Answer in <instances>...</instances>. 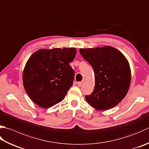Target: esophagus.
Wrapping results in <instances>:
<instances>
[{
  "label": "esophagus",
  "instance_id": "esophagus-1",
  "mask_svg": "<svg viewBox=\"0 0 149 149\" xmlns=\"http://www.w3.org/2000/svg\"><path fill=\"white\" fill-rule=\"evenodd\" d=\"M84 84V82H83V81H82V82H78V86L79 87H82Z\"/></svg>",
  "mask_w": 149,
  "mask_h": 149
}]
</instances>
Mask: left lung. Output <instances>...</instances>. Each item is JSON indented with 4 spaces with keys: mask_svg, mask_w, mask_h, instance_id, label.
<instances>
[{
    "mask_svg": "<svg viewBox=\"0 0 149 149\" xmlns=\"http://www.w3.org/2000/svg\"><path fill=\"white\" fill-rule=\"evenodd\" d=\"M84 59L92 66L95 84L88 102L98 110L115 107L127 95L131 81V71L127 58L110 46L80 49Z\"/></svg>",
    "mask_w": 149,
    "mask_h": 149,
    "instance_id": "8db88e82",
    "label": "left lung"
}]
</instances>
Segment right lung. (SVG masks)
<instances>
[{"mask_svg": "<svg viewBox=\"0 0 149 149\" xmlns=\"http://www.w3.org/2000/svg\"><path fill=\"white\" fill-rule=\"evenodd\" d=\"M74 48L40 49L31 56L22 73L23 86L33 102L47 108L61 102L73 83L70 66Z\"/></svg>", "mask_w": 149, "mask_h": 149, "instance_id": "obj_1", "label": "right lung"}]
</instances>
